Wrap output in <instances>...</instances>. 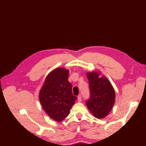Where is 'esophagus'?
Returning <instances> with one entry per match:
<instances>
[{
	"instance_id": "obj_1",
	"label": "esophagus",
	"mask_w": 146,
	"mask_h": 146,
	"mask_svg": "<svg viewBox=\"0 0 146 146\" xmlns=\"http://www.w3.org/2000/svg\"><path fill=\"white\" fill-rule=\"evenodd\" d=\"M77 100H78V102H81V101H82V96H81V95H78V99H77Z\"/></svg>"
}]
</instances>
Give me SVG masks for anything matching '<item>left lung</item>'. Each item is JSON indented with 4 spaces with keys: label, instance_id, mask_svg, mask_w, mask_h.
Returning <instances> with one entry per match:
<instances>
[{
    "label": "left lung",
    "instance_id": "1",
    "mask_svg": "<svg viewBox=\"0 0 146 146\" xmlns=\"http://www.w3.org/2000/svg\"><path fill=\"white\" fill-rule=\"evenodd\" d=\"M99 76L98 72L87 73L90 98L85 103L96 118H103L112 109L115 101V92L107 78H99Z\"/></svg>",
    "mask_w": 146,
    "mask_h": 146
}]
</instances>
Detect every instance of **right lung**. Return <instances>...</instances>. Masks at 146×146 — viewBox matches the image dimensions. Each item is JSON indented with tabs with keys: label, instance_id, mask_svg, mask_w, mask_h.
Returning a JSON list of instances; mask_svg holds the SVG:
<instances>
[{
	"label": "right lung",
	"instance_id": "right-lung-1",
	"mask_svg": "<svg viewBox=\"0 0 146 146\" xmlns=\"http://www.w3.org/2000/svg\"><path fill=\"white\" fill-rule=\"evenodd\" d=\"M68 70L57 68L48 74L39 94L40 103L51 118L61 121L69 115L77 99L68 82Z\"/></svg>",
	"mask_w": 146,
	"mask_h": 146
}]
</instances>
